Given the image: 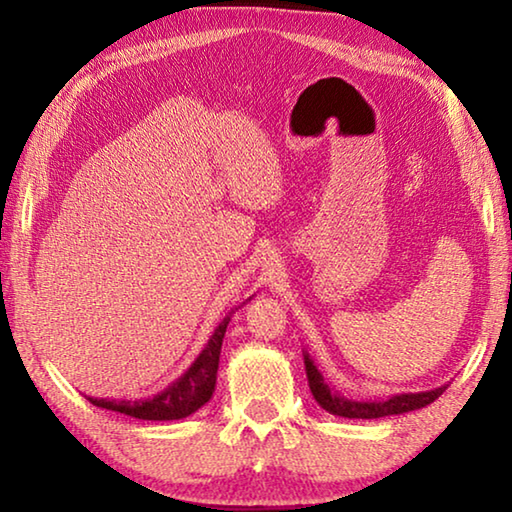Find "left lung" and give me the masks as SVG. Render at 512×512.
<instances>
[{"instance_id":"obj_1","label":"left lung","mask_w":512,"mask_h":512,"mask_svg":"<svg viewBox=\"0 0 512 512\" xmlns=\"http://www.w3.org/2000/svg\"><path fill=\"white\" fill-rule=\"evenodd\" d=\"M305 368H307V379H309V388L311 395L316 397V402L323 406L325 411L341 415V418H361V420H375V418H384V415H400V413H409L415 409H422V406L431 404L433 400H438L447 386L436 388V391H427V393H409V395H395L386 402H352L345 400V397L336 395L329 391V386L325 384V379L320 377V372L316 370L314 363L305 357Z\"/></svg>"}]
</instances>
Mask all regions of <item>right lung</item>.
<instances>
[{"label": "right lung", "instance_id": "add662e5", "mask_svg": "<svg viewBox=\"0 0 512 512\" xmlns=\"http://www.w3.org/2000/svg\"><path fill=\"white\" fill-rule=\"evenodd\" d=\"M228 320L225 318L219 325V329L212 334L210 343L205 345L201 357L194 361V366L189 368L183 377H180L176 384H171L167 391L155 395L153 400H142V402H117V400H97V397H90L94 406H101V409L119 411L124 415H131V418L140 420H180L192 415L194 411L201 409V406L210 400L214 393L216 384V370H219V357H221V345L225 336V327H228Z\"/></svg>", "mask_w": 512, "mask_h": 512}]
</instances>
